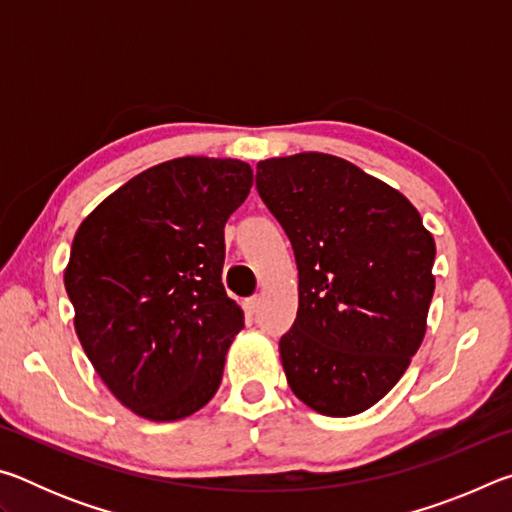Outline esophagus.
Listing matches in <instances>:
<instances>
[{"label":"esophagus","instance_id":"1","mask_svg":"<svg viewBox=\"0 0 512 512\" xmlns=\"http://www.w3.org/2000/svg\"><path fill=\"white\" fill-rule=\"evenodd\" d=\"M259 302H262V300H259L257 296H253V298H248V300L244 302V309H246V314H248V316H253V314H257V309H259Z\"/></svg>","mask_w":512,"mask_h":512}]
</instances>
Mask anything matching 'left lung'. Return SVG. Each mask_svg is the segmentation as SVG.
I'll return each mask as SVG.
<instances>
[{"label": "left lung", "mask_w": 512, "mask_h": 512, "mask_svg": "<svg viewBox=\"0 0 512 512\" xmlns=\"http://www.w3.org/2000/svg\"><path fill=\"white\" fill-rule=\"evenodd\" d=\"M255 183L298 264V316L280 339L291 391L329 418L366 411L424 339L431 232L409 198L336 155L262 160Z\"/></svg>", "instance_id": "obj_1"}]
</instances>
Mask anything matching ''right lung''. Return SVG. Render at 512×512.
<instances>
[{"mask_svg":"<svg viewBox=\"0 0 512 512\" xmlns=\"http://www.w3.org/2000/svg\"><path fill=\"white\" fill-rule=\"evenodd\" d=\"M241 160L176 158L110 194L74 235L65 289L112 395L171 422L212 400L244 311L223 289V228L246 201Z\"/></svg>","mask_w":512,"mask_h":512,"instance_id":"obj_1","label":"right lung"}]
</instances>
